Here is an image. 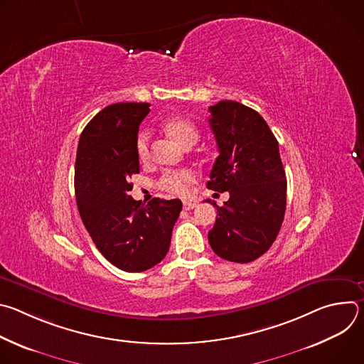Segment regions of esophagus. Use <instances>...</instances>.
Wrapping results in <instances>:
<instances>
[{"mask_svg":"<svg viewBox=\"0 0 364 364\" xmlns=\"http://www.w3.org/2000/svg\"><path fill=\"white\" fill-rule=\"evenodd\" d=\"M196 205H197V203H196V201H188V200L183 201V207H184V210H191V209H194Z\"/></svg>","mask_w":364,"mask_h":364,"instance_id":"esophagus-1","label":"esophagus"}]
</instances>
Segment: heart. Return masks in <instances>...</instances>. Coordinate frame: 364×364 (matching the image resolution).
I'll return each instance as SVG.
<instances>
[{"mask_svg":"<svg viewBox=\"0 0 364 364\" xmlns=\"http://www.w3.org/2000/svg\"><path fill=\"white\" fill-rule=\"evenodd\" d=\"M166 131L183 146H191L197 142L200 136V131L197 125L184 117L170 118L166 125ZM135 148L138 159L141 161H146L149 157V132L141 131L135 141ZM196 181V174L191 170H178L168 171L160 178V187L180 196H186L190 191V186Z\"/></svg>","mask_w":364,"mask_h":364,"instance_id":"obj_1","label":"heart"}]
</instances>
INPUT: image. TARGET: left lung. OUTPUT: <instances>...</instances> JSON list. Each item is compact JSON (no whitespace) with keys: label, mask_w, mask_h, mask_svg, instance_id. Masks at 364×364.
Here are the masks:
<instances>
[{"label":"left lung","mask_w":364,"mask_h":364,"mask_svg":"<svg viewBox=\"0 0 364 364\" xmlns=\"http://www.w3.org/2000/svg\"><path fill=\"white\" fill-rule=\"evenodd\" d=\"M219 157L207 188L230 197L218 209L209 243L226 261L247 264L275 242L287 207V177L275 135L267 121L235 100L209 108Z\"/></svg>","instance_id":"obj_1"}]
</instances>
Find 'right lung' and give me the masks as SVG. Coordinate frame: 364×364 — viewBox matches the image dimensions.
<instances>
[{"label":"right lung","instance_id":"add662e5","mask_svg":"<svg viewBox=\"0 0 364 364\" xmlns=\"http://www.w3.org/2000/svg\"><path fill=\"white\" fill-rule=\"evenodd\" d=\"M149 103H114L85 127L76 154L75 193L82 222L99 252L117 268L142 272L170 249L181 200L155 197L146 204L129 196L139 173L135 148Z\"/></svg>","mask_w":364,"mask_h":364}]
</instances>
